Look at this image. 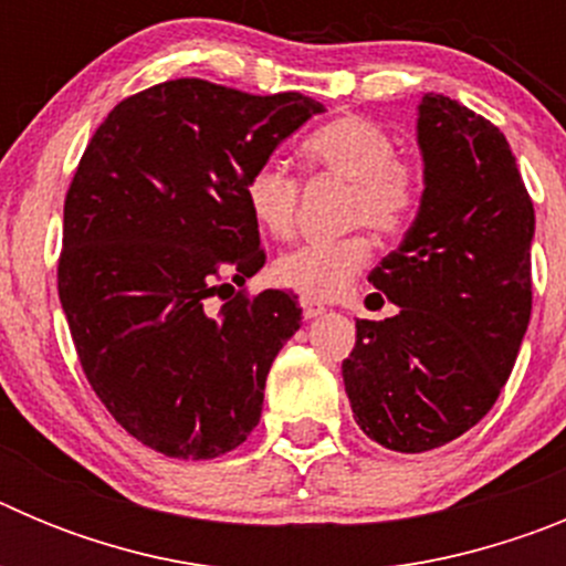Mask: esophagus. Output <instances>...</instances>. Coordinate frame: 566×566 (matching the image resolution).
<instances>
[{"label": "esophagus", "mask_w": 566, "mask_h": 566, "mask_svg": "<svg viewBox=\"0 0 566 566\" xmlns=\"http://www.w3.org/2000/svg\"><path fill=\"white\" fill-rule=\"evenodd\" d=\"M300 306H303V317L306 319H314V317H319V314H326V306H319V303H314V300H308V297L300 300Z\"/></svg>", "instance_id": "1"}]
</instances>
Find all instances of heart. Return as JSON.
I'll return each mask as SVG.
<instances>
[{
    "label": "heart",
    "instance_id": "b5f03b06",
    "mask_svg": "<svg viewBox=\"0 0 566 566\" xmlns=\"http://www.w3.org/2000/svg\"><path fill=\"white\" fill-rule=\"evenodd\" d=\"M300 155L312 169L352 181L348 218L379 232H399L417 212L419 175L397 155L391 133L363 115H339L306 135ZM297 181L280 164H258L243 181V201L263 232L283 238L297 214ZM371 260L368 234L308 240L274 260V277L308 300H334L352 286Z\"/></svg>",
    "mask_w": 566,
    "mask_h": 566
}]
</instances>
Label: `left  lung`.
Instances as JSON below:
<instances>
[{"label":"left lung","instance_id":"obj_1","mask_svg":"<svg viewBox=\"0 0 566 566\" xmlns=\"http://www.w3.org/2000/svg\"><path fill=\"white\" fill-rule=\"evenodd\" d=\"M417 144L419 212L368 274L397 314L357 319L343 359L354 419L397 453L442 448L493 408L533 308L536 212L507 138L464 104L424 93Z\"/></svg>","mask_w":566,"mask_h":566}]
</instances>
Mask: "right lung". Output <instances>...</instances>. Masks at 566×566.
Segmentation results:
<instances>
[{
    "mask_svg": "<svg viewBox=\"0 0 566 566\" xmlns=\"http://www.w3.org/2000/svg\"><path fill=\"white\" fill-rule=\"evenodd\" d=\"M326 107L175 78L115 104L67 201L59 300L93 391L169 459L247 442L269 368L300 328L297 294H234L266 254L243 201L258 164ZM227 300V297H223Z\"/></svg>",
    "mask_w": 566,
    "mask_h": 566,
    "instance_id": "1",
    "label": "right lung"
}]
</instances>
